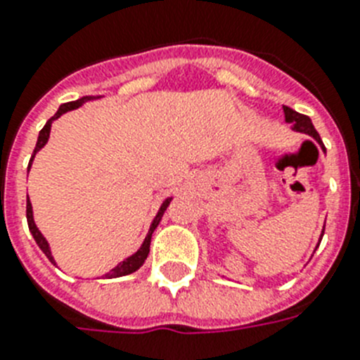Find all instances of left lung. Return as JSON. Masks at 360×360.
I'll list each match as a JSON object with an SVG mask.
<instances>
[{"instance_id": "8db88e82", "label": "left lung", "mask_w": 360, "mask_h": 360, "mask_svg": "<svg viewBox=\"0 0 360 360\" xmlns=\"http://www.w3.org/2000/svg\"><path fill=\"white\" fill-rule=\"evenodd\" d=\"M283 111H285V120H287L288 124H292V129H294V131L307 133V135H310L311 139H316L317 144L323 148V141H321L319 133L316 131L314 124H311V120L308 119L307 115H301V113H297V111H294L288 106H283ZM321 240H323V234H321Z\"/></svg>"}]
</instances>
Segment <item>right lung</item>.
Returning <instances> with one entry per match:
<instances>
[{
  "instance_id": "obj_1",
  "label": "right lung",
  "mask_w": 360,
  "mask_h": 360,
  "mask_svg": "<svg viewBox=\"0 0 360 360\" xmlns=\"http://www.w3.org/2000/svg\"><path fill=\"white\" fill-rule=\"evenodd\" d=\"M91 98H98V97H82V98H79V101H73V103H66V104H61V106H59V110H57L56 115H53L52 119H49V122L44 124V128L39 131V136H37L36 149H34V153H32L30 162H28V169H30V165H32V162H34V157H36V153L39 151L41 148H44V144L49 142V139H50V128H52V122H53V120L59 119V117H61L63 113H66V111L77 110L79 106H82V104H84L86 101H91ZM171 200H173V198H165L164 202H162L160 209H158V212H157V216L153 218L151 227H149V231H148V236H146L144 243L141 245V249L136 250L135 254H131V256H129V257H126L124 262H120L119 265L115 266V269H111L110 272H108V274L103 276V278H108V279H111V278H122V276L133 274L135 270H139L142 265H144L146 257H148V254H149V243H151V234H153V231H155V229L158 227V224H160L162 216H164L165 209H167V205H169V203H171ZM27 221H28V229H30L32 236H34V240H36V243L39 245V249L43 250L44 256L49 257V259L53 263V265H57L56 259H53V256H52V250H50L49 241H46V238H44L43 234H41L39 229H37V225H36V221H34V212H32V203H30V200H28V198H27Z\"/></svg>"
}]
</instances>
